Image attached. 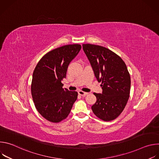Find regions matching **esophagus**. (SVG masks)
Returning a JSON list of instances; mask_svg holds the SVG:
<instances>
[{
    "mask_svg": "<svg viewBox=\"0 0 159 159\" xmlns=\"http://www.w3.org/2000/svg\"><path fill=\"white\" fill-rule=\"evenodd\" d=\"M78 94L81 96H85L88 94V93H85V92L81 91V90H79V91L78 92Z\"/></svg>",
    "mask_w": 159,
    "mask_h": 159,
    "instance_id": "1",
    "label": "esophagus"
}]
</instances>
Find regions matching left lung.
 Instances as JSON below:
<instances>
[{
  "label": "left lung",
  "instance_id": "8db88e82",
  "mask_svg": "<svg viewBox=\"0 0 159 159\" xmlns=\"http://www.w3.org/2000/svg\"><path fill=\"white\" fill-rule=\"evenodd\" d=\"M82 48L96 78L102 82V94L94 93L97 100L92 110L104 121L115 120L123 111L129 96L131 79L126 65L121 57L105 47L83 44Z\"/></svg>",
  "mask_w": 159,
  "mask_h": 159
}]
</instances>
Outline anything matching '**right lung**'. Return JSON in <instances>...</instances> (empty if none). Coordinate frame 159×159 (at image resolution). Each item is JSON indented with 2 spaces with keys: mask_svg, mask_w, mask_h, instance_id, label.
Masks as SVG:
<instances>
[{
  "mask_svg": "<svg viewBox=\"0 0 159 159\" xmlns=\"http://www.w3.org/2000/svg\"><path fill=\"white\" fill-rule=\"evenodd\" d=\"M81 49L80 44L65 45L44 55L33 74L31 94L35 107L46 120L58 123L65 119L77 99L76 91L63 89L61 83L72 60Z\"/></svg>",
  "mask_w": 159,
  "mask_h": 159,
  "instance_id": "add662e5",
  "label": "right lung"
}]
</instances>
